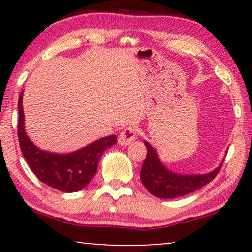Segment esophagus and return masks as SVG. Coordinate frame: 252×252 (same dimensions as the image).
I'll use <instances>...</instances> for the list:
<instances>
[{"mask_svg": "<svg viewBox=\"0 0 252 252\" xmlns=\"http://www.w3.org/2000/svg\"><path fill=\"white\" fill-rule=\"evenodd\" d=\"M136 139V129L134 127H126L125 129L122 130V133L118 136V143L120 146H128L132 142H134Z\"/></svg>", "mask_w": 252, "mask_h": 252, "instance_id": "esophagus-1", "label": "esophagus"}]
</instances>
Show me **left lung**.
<instances>
[{"mask_svg": "<svg viewBox=\"0 0 252 252\" xmlns=\"http://www.w3.org/2000/svg\"><path fill=\"white\" fill-rule=\"evenodd\" d=\"M147 157L141 168L140 178L147 190L158 198H177L190 194L211 182L219 173L222 163L206 174H179L161 163L157 151L144 141Z\"/></svg>", "mask_w": 252, "mask_h": 252, "instance_id": "left-lung-1", "label": "left lung"}]
</instances>
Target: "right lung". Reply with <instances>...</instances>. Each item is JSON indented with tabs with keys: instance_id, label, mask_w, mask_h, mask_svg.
<instances>
[{
	"instance_id": "obj_1",
	"label": "right lung",
	"mask_w": 252,
	"mask_h": 252,
	"mask_svg": "<svg viewBox=\"0 0 252 252\" xmlns=\"http://www.w3.org/2000/svg\"><path fill=\"white\" fill-rule=\"evenodd\" d=\"M18 140L27 164L41 182L57 190L74 192L86 187L97 171L103 153L117 142V136L110 135L73 153L56 154L41 150L26 134L23 92L18 99Z\"/></svg>"
}]
</instances>
